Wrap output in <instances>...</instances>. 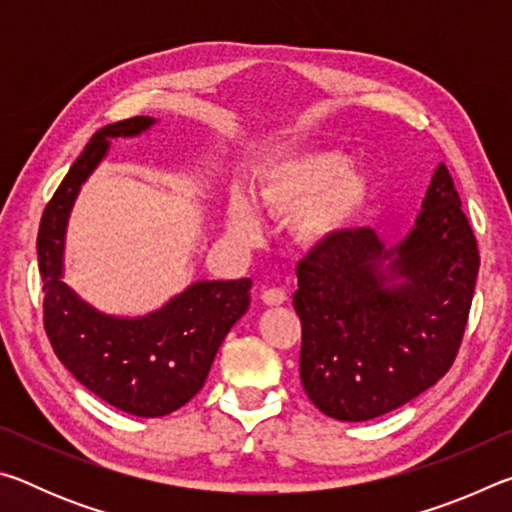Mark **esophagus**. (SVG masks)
Wrapping results in <instances>:
<instances>
[{
	"mask_svg": "<svg viewBox=\"0 0 512 512\" xmlns=\"http://www.w3.org/2000/svg\"><path fill=\"white\" fill-rule=\"evenodd\" d=\"M287 291L284 289H264L262 291V302L264 305H268V307H280V305H284V302H287Z\"/></svg>",
	"mask_w": 512,
	"mask_h": 512,
	"instance_id": "esophagus-1",
	"label": "esophagus"
}]
</instances>
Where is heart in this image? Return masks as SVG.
Instances as JSON below:
<instances>
[{
    "instance_id": "1",
    "label": "heart",
    "mask_w": 512,
    "mask_h": 512,
    "mask_svg": "<svg viewBox=\"0 0 512 512\" xmlns=\"http://www.w3.org/2000/svg\"><path fill=\"white\" fill-rule=\"evenodd\" d=\"M348 162L339 149L287 155L259 176L255 205L280 219L293 216L291 232L298 244L325 246L357 219L372 194L368 171ZM228 228L239 239L257 235L255 214L241 198L230 203Z\"/></svg>"
}]
</instances>
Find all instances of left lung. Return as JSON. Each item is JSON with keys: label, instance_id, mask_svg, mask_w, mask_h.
Masks as SVG:
<instances>
[{"label": "left lung", "instance_id": "1", "mask_svg": "<svg viewBox=\"0 0 512 512\" xmlns=\"http://www.w3.org/2000/svg\"><path fill=\"white\" fill-rule=\"evenodd\" d=\"M404 276L388 288L379 256ZM479 246L445 164L415 228L384 250L375 230H343L296 268L300 381L318 411L363 422L397 409L452 368L479 273Z\"/></svg>", "mask_w": 512, "mask_h": 512}]
</instances>
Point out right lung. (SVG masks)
Instances as JSON below:
<instances>
[{
	"label": "right lung",
	"mask_w": 512,
	"mask_h": 512,
	"mask_svg": "<svg viewBox=\"0 0 512 512\" xmlns=\"http://www.w3.org/2000/svg\"><path fill=\"white\" fill-rule=\"evenodd\" d=\"M151 117L103 126L85 144L42 212L38 266L42 320L63 366L103 402L137 418H160L201 391L216 350L246 314L253 282H196L167 307L144 318L99 314L60 280L67 216L81 183L108 151L110 137L140 135Z\"/></svg>",
	"instance_id": "right-lung-1"
}]
</instances>
